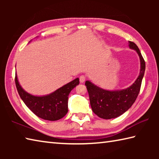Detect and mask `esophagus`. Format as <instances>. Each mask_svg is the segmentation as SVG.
I'll return each mask as SVG.
<instances>
[{"mask_svg": "<svg viewBox=\"0 0 159 159\" xmlns=\"http://www.w3.org/2000/svg\"><path fill=\"white\" fill-rule=\"evenodd\" d=\"M79 79H80V83H84L85 82V76H80V78H79Z\"/></svg>", "mask_w": 159, "mask_h": 159, "instance_id": "34e87169", "label": "esophagus"}]
</instances>
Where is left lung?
I'll return each mask as SVG.
<instances>
[{
	"label": "left lung",
	"instance_id": "left-lung-1",
	"mask_svg": "<svg viewBox=\"0 0 159 159\" xmlns=\"http://www.w3.org/2000/svg\"><path fill=\"white\" fill-rule=\"evenodd\" d=\"M128 46L136 51L140 61L139 74L130 86L122 90H109L99 87L90 80L85 81L91 108L99 118L111 119L120 116L130 108L138 98L145 71V61L134 43L128 41Z\"/></svg>",
	"mask_w": 159,
	"mask_h": 159
}]
</instances>
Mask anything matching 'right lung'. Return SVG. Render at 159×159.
<instances>
[{
	"label": "right lung",
	"instance_id": "1",
	"mask_svg": "<svg viewBox=\"0 0 159 159\" xmlns=\"http://www.w3.org/2000/svg\"><path fill=\"white\" fill-rule=\"evenodd\" d=\"M15 84L21 99L26 107L37 116L44 120H57L68 112V99L71 91L79 84V79H74L52 93L34 95L23 89L15 75Z\"/></svg>",
	"mask_w": 159,
	"mask_h": 159
}]
</instances>
